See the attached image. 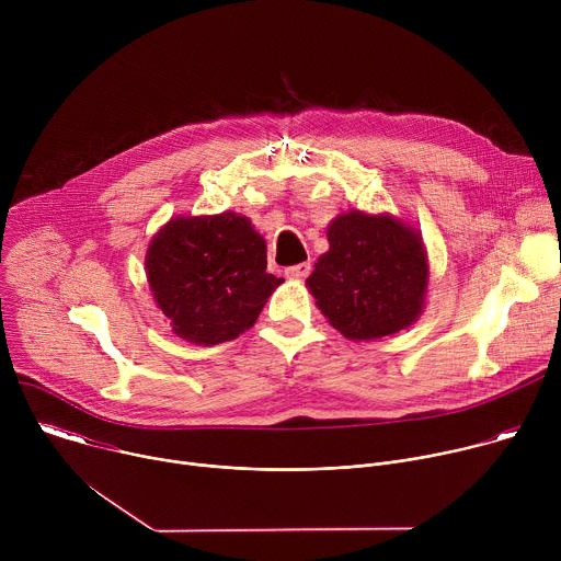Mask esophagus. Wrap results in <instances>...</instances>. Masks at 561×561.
Returning a JSON list of instances; mask_svg holds the SVG:
<instances>
[{
  "label": "esophagus",
  "instance_id": "34e87169",
  "mask_svg": "<svg viewBox=\"0 0 561 561\" xmlns=\"http://www.w3.org/2000/svg\"><path fill=\"white\" fill-rule=\"evenodd\" d=\"M312 271L310 262H304V264H295V266H288L284 273L286 277H295V279H301V277H308Z\"/></svg>",
  "mask_w": 561,
  "mask_h": 561
}]
</instances>
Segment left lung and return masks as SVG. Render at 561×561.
<instances>
[{
	"mask_svg": "<svg viewBox=\"0 0 561 561\" xmlns=\"http://www.w3.org/2000/svg\"><path fill=\"white\" fill-rule=\"evenodd\" d=\"M331 249L306 279L319 310L348 340H379L422 312L428 264L415 230L353 210L329 226Z\"/></svg>",
	"mask_w": 561,
	"mask_h": 561,
	"instance_id": "8db88e82",
	"label": "left lung"
}]
</instances>
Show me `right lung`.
<instances>
[{"instance_id":"add662e5","label":"right lung","mask_w":561,"mask_h":561,"mask_svg":"<svg viewBox=\"0 0 561 561\" xmlns=\"http://www.w3.org/2000/svg\"><path fill=\"white\" fill-rule=\"evenodd\" d=\"M146 275L173 331L215 346L249 331L284 282L266 273V242L234 213L178 217L146 253Z\"/></svg>"}]
</instances>
